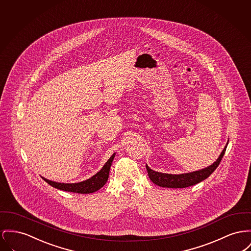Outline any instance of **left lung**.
<instances>
[{
    "instance_id": "1",
    "label": "left lung",
    "mask_w": 251,
    "mask_h": 251,
    "mask_svg": "<svg viewBox=\"0 0 251 251\" xmlns=\"http://www.w3.org/2000/svg\"><path fill=\"white\" fill-rule=\"evenodd\" d=\"M226 145H227V143H226ZM226 145V147L224 148V150H223L221 154L219 155V157L217 158V160L212 165L206 167L205 169H202V170H199L196 172H192V173H188V174L169 175V174L154 172L153 170L150 169L148 165H146L149 178L155 185L160 186L163 188H175V189L180 188V189H182V188L193 186V185L206 179L216 170V168L219 166L222 158L225 154Z\"/></svg>"
}]
</instances>
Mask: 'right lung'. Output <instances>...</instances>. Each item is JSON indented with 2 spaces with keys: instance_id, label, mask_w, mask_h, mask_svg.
Here are the masks:
<instances>
[{
  "instance_id": "obj_1",
  "label": "right lung",
  "mask_w": 251,
  "mask_h": 251,
  "mask_svg": "<svg viewBox=\"0 0 251 251\" xmlns=\"http://www.w3.org/2000/svg\"><path fill=\"white\" fill-rule=\"evenodd\" d=\"M116 153H114L108 161L104 164L102 169L97 173L94 176L89 178L85 181L78 182V183H71V184H65V183H59L54 182L51 180H48L45 177H42L46 183H48L50 186L61 190L64 192H76V193H93V192L99 191L101 189L104 185L106 184L108 177H109V172L112 162L114 160Z\"/></svg>"
}]
</instances>
